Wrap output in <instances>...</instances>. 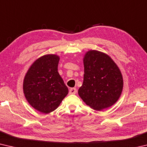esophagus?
<instances>
[{
  "label": "esophagus",
  "instance_id": "obj_1",
  "mask_svg": "<svg viewBox=\"0 0 147 147\" xmlns=\"http://www.w3.org/2000/svg\"><path fill=\"white\" fill-rule=\"evenodd\" d=\"M76 91H77V90H76V88H71L70 90H69V94H74L76 93Z\"/></svg>",
  "mask_w": 147,
  "mask_h": 147
}]
</instances>
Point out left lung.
Listing matches in <instances>:
<instances>
[{
  "label": "left lung",
  "instance_id": "8db88e82",
  "mask_svg": "<svg viewBox=\"0 0 147 147\" xmlns=\"http://www.w3.org/2000/svg\"><path fill=\"white\" fill-rule=\"evenodd\" d=\"M83 84L78 89L82 99L91 108L102 110L112 106L123 88L120 70L110 57L97 51H89L84 59Z\"/></svg>",
  "mask_w": 147,
  "mask_h": 147
}]
</instances>
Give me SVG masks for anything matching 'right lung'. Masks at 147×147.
I'll return each mask as SVG.
<instances>
[{"mask_svg": "<svg viewBox=\"0 0 147 147\" xmlns=\"http://www.w3.org/2000/svg\"><path fill=\"white\" fill-rule=\"evenodd\" d=\"M59 58L49 54L32 65L24 79L26 100L37 110L49 113L58 108L68 94V88L58 72Z\"/></svg>", "mask_w": 147, "mask_h": 147, "instance_id": "add662e5", "label": "right lung"}]
</instances>
